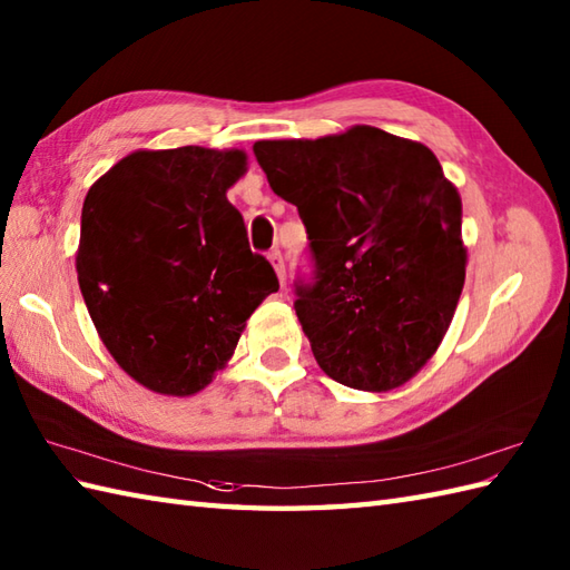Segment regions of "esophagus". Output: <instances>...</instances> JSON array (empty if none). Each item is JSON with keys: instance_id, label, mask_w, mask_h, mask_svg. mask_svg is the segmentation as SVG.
Here are the masks:
<instances>
[{"instance_id": "obj_1", "label": "esophagus", "mask_w": 570, "mask_h": 570, "mask_svg": "<svg viewBox=\"0 0 570 570\" xmlns=\"http://www.w3.org/2000/svg\"><path fill=\"white\" fill-rule=\"evenodd\" d=\"M269 262H272V266H274V272H276V276H278V284H286V269H284V257H282V252L278 249H272L269 252Z\"/></svg>"}]
</instances>
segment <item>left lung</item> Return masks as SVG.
<instances>
[{
	"instance_id": "1",
	"label": "left lung",
	"mask_w": 570,
	"mask_h": 570,
	"mask_svg": "<svg viewBox=\"0 0 570 570\" xmlns=\"http://www.w3.org/2000/svg\"><path fill=\"white\" fill-rule=\"evenodd\" d=\"M278 198L298 208L313 282L296 316L321 370L362 392L409 382L439 350L465 284L463 205L435 154L357 125L254 144Z\"/></svg>"
}]
</instances>
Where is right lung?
<instances>
[{"mask_svg": "<svg viewBox=\"0 0 570 570\" xmlns=\"http://www.w3.org/2000/svg\"><path fill=\"white\" fill-rule=\"evenodd\" d=\"M239 149H139L82 203L78 284L105 347L151 392L188 396L233 357L247 318L278 288L227 188Z\"/></svg>", "mask_w": 570, "mask_h": 570, "instance_id": "obj_1", "label": "right lung"}]
</instances>
